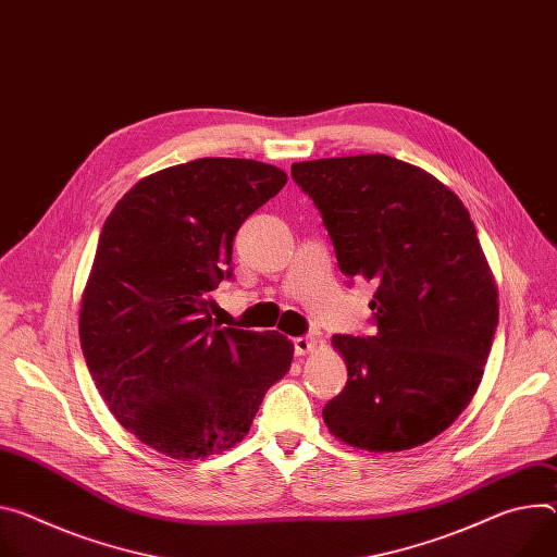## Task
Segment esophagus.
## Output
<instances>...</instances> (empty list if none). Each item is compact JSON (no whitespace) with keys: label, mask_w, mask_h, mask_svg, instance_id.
Returning <instances> with one entry per match:
<instances>
[{"label":"esophagus","mask_w":557,"mask_h":557,"mask_svg":"<svg viewBox=\"0 0 557 557\" xmlns=\"http://www.w3.org/2000/svg\"><path fill=\"white\" fill-rule=\"evenodd\" d=\"M293 346H295V356H307V352H311L318 346V339L315 337H295Z\"/></svg>","instance_id":"obj_1"}]
</instances>
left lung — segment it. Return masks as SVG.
<instances>
[{
  "instance_id": "1",
  "label": "left lung",
  "mask_w": 557,
  "mask_h": 557,
  "mask_svg": "<svg viewBox=\"0 0 557 557\" xmlns=\"http://www.w3.org/2000/svg\"><path fill=\"white\" fill-rule=\"evenodd\" d=\"M346 277L375 282L373 337L333 335L344 391L322 416L339 442L416 448L446 431L475 395L497 326V284L462 199L388 156L295 162Z\"/></svg>"
}]
</instances>
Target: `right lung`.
I'll list each match as a JSON object with an SVG mask.
<instances>
[{"label": "right lung", "instance_id": "right-lung-1", "mask_svg": "<svg viewBox=\"0 0 557 557\" xmlns=\"http://www.w3.org/2000/svg\"><path fill=\"white\" fill-rule=\"evenodd\" d=\"M286 180L237 158L169 166L141 177L99 233L79 309L86 367L117 422L173 460L239 444L290 369L282 333L211 318L237 228Z\"/></svg>", "mask_w": 557, "mask_h": 557}]
</instances>
